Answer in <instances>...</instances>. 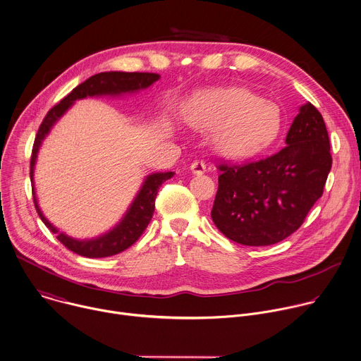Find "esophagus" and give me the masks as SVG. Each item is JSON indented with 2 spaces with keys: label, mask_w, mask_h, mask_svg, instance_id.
Listing matches in <instances>:
<instances>
[{
  "label": "esophagus",
  "mask_w": 361,
  "mask_h": 361,
  "mask_svg": "<svg viewBox=\"0 0 361 361\" xmlns=\"http://www.w3.org/2000/svg\"><path fill=\"white\" fill-rule=\"evenodd\" d=\"M191 171H192V174H197V176L204 174V173L207 171V164H205L204 161L197 160V161H194V163L191 164Z\"/></svg>",
  "instance_id": "obj_1"
}]
</instances>
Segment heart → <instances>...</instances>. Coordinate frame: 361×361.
<instances>
[{
  "label": "heart",
  "mask_w": 361,
  "mask_h": 361,
  "mask_svg": "<svg viewBox=\"0 0 361 361\" xmlns=\"http://www.w3.org/2000/svg\"><path fill=\"white\" fill-rule=\"evenodd\" d=\"M188 120L204 132H214L219 153L233 160L262 152L279 132L276 106L241 87L195 93L187 106Z\"/></svg>",
  "instance_id": "1"
}]
</instances>
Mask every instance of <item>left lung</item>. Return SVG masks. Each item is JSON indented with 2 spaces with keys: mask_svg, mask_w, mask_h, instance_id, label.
I'll list each match as a JSON object with an SVG mask.
<instances>
[{
  "mask_svg": "<svg viewBox=\"0 0 361 361\" xmlns=\"http://www.w3.org/2000/svg\"><path fill=\"white\" fill-rule=\"evenodd\" d=\"M211 218L233 243L265 247L283 241L322 197L331 169L329 135L320 111L300 106L274 156L245 164H219Z\"/></svg>",
  "mask_w": 361,
  "mask_h": 361,
  "instance_id": "1",
  "label": "left lung"
}]
</instances>
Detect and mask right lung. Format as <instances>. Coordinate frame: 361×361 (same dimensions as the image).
<instances>
[{
	"instance_id": "right-lung-1",
	"label": "right lung",
	"mask_w": 361,
	"mask_h": 361,
	"mask_svg": "<svg viewBox=\"0 0 361 361\" xmlns=\"http://www.w3.org/2000/svg\"><path fill=\"white\" fill-rule=\"evenodd\" d=\"M160 79V75L157 73H147V72H102L97 75L90 76L83 83L78 85L68 96H65L56 106H54L42 120V123L38 129L34 147H32V156L30 163V177L31 183L34 185V169L37 163V156L39 152V147L44 142V139L51 132L52 126L58 122V120L65 114V111L75 103V100L85 99L87 96H120L123 93H133L143 90L153 85L156 80ZM174 176L173 171L167 173H154L146 177L142 188L139 190L137 195L135 197L132 205L126 211L125 216L120 219V222L113 226L109 232L92 238V239H76L65 232H59L42 214L37 197L35 190L32 188L34 194V204L35 209L42 219V222L49 228L52 233H56L58 241L63 244L68 250L72 252L86 257V258H106L116 254L123 252L129 247H132L140 235L147 228L153 212H154V204L156 197L159 192L160 185L171 178Z\"/></svg>"
}]
</instances>
